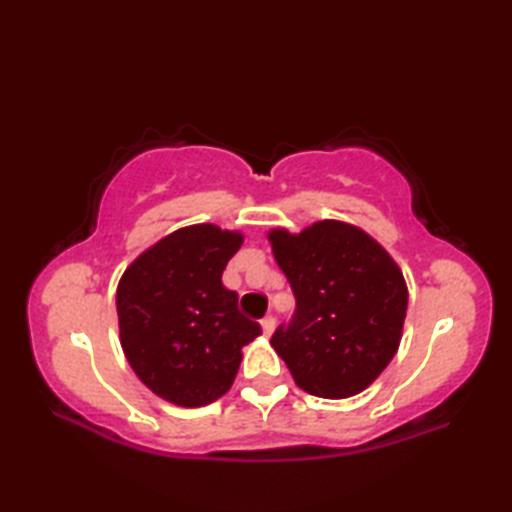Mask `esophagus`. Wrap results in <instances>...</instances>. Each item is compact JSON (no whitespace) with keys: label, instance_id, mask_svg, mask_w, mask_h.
Wrapping results in <instances>:
<instances>
[{"label":"esophagus","instance_id":"1","mask_svg":"<svg viewBox=\"0 0 512 512\" xmlns=\"http://www.w3.org/2000/svg\"><path fill=\"white\" fill-rule=\"evenodd\" d=\"M262 330H264L266 336L273 334V330H275V317H264L262 319Z\"/></svg>","mask_w":512,"mask_h":512}]
</instances>
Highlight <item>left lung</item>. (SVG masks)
<instances>
[{
  "label": "left lung",
  "instance_id": "obj_1",
  "mask_svg": "<svg viewBox=\"0 0 512 512\" xmlns=\"http://www.w3.org/2000/svg\"><path fill=\"white\" fill-rule=\"evenodd\" d=\"M268 242L297 299L270 345L308 394H361L398 352L409 299L402 270L372 235L339 220L273 228Z\"/></svg>",
  "mask_w": 512,
  "mask_h": 512
}]
</instances>
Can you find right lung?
Wrapping results in <instances>:
<instances>
[{"mask_svg":"<svg viewBox=\"0 0 512 512\" xmlns=\"http://www.w3.org/2000/svg\"><path fill=\"white\" fill-rule=\"evenodd\" d=\"M244 235L193 224L158 239L127 266L116 290L121 345L136 376L162 400L204 407L231 389L242 347L262 328L237 308L222 273Z\"/></svg>","mask_w":512,"mask_h":512,"instance_id":"add662e5","label":"right lung"}]
</instances>
